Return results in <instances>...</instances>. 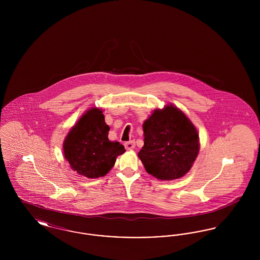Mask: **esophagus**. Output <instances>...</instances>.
Masks as SVG:
<instances>
[{"label": "esophagus", "mask_w": 260, "mask_h": 260, "mask_svg": "<svg viewBox=\"0 0 260 260\" xmlns=\"http://www.w3.org/2000/svg\"><path fill=\"white\" fill-rule=\"evenodd\" d=\"M124 147H125L126 150H132V149H134L136 147V142H135L134 140L128 141V142H125V143H124Z\"/></svg>", "instance_id": "obj_1"}]
</instances>
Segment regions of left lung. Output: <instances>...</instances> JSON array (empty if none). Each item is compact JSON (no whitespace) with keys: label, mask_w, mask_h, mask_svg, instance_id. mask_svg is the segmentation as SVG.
<instances>
[{"label":"left lung","mask_w":260,"mask_h":260,"mask_svg":"<svg viewBox=\"0 0 260 260\" xmlns=\"http://www.w3.org/2000/svg\"><path fill=\"white\" fill-rule=\"evenodd\" d=\"M144 146L138 157L147 173L173 180L189 172L198 155L199 136L185 115L173 107L155 110L144 124Z\"/></svg>","instance_id":"8db88e82"}]
</instances>
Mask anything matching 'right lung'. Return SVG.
Listing matches in <instances>:
<instances>
[{
	"label": "right lung",
	"mask_w": 260,
	"mask_h": 260,
	"mask_svg": "<svg viewBox=\"0 0 260 260\" xmlns=\"http://www.w3.org/2000/svg\"><path fill=\"white\" fill-rule=\"evenodd\" d=\"M109 129L102 111L92 108L70 131L63 150L71 168L79 174L88 178L103 176L113 168L117 156L125 151L120 142L108 139Z\"/></svg>",
	"instance_id": "right-lung-1"
}]
</instances>
